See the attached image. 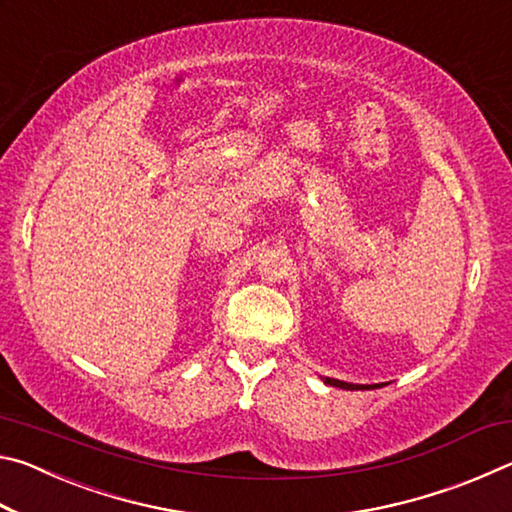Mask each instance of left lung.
Instances as JSON below:
<instances>
[{"label":"left lung","instance_id":"left-lung-1","mask_svg":"<svg viewBox=\"0 0 512 512\" xmlns=\"http://www.w3.org/2000/svg\"><path fill=\"white\" fill-rule=\"evenodd\" d=\"M325 384L336 386V388H345V391H361V388H379V384H375V386H361V384H348V381L332 379V377H325Z\"/></svg>","mask_w":512,"mask_h":512}]
</instances>
